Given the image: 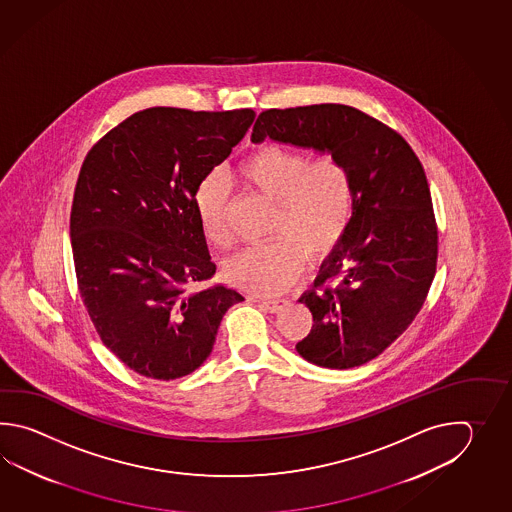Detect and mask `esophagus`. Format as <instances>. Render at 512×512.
I'll return each instance as SVG.
<instances>
[{
    "label": "esophagus",
    "instance_id": "obj_1",
    "mask_svg": "<svg viewBox=\"0 0 512 512\" xmlns=\"http://www.w3.org/2000/svg\"><path fill=\"white\" fill-rule=\"evenodd\" d=\"M283 304L282 300H260L261 307H265L269 313H278L280 309H282Z\"/></svg>",
    "mask_w": 512,
    "mask_h": 512
}]
</instances>
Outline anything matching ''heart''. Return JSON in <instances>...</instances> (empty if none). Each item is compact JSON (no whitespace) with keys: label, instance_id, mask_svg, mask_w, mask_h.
Listing matches in <instances>:
<instances>
[{"label":"heart","instance_id":"b5f03b06","mask_svg":"<svg viewBox=\"0 0 512 512\" xmlns=\"http://www.w3.org/2000/svg\"><path fill=\"white\" fill-rule=\"evenodd\" d=\"M236 177L254 196L274 205V241L232 256L223 269L225 278L249 293H283L302 269V258L324 260L344 240L355 212L353 175L333 155L311 163L309 153L267 144L240 163ZM194 205L208 243L229 247V188L223 175L203 177Z\"/></svg>","mask_w":512,"mask_h":512}]
</instances>
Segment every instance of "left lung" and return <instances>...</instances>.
<instances>
[{"instance_id": "1", "label": "left lung", "mask_w": 512, "mask_h": 512, "mask_svg": "<svg viewBox=\"0 0 512 512\" xmlns=\"http://www.w3.org/2000/svg\"><path fill=\"white\" fill-rule=\"evenodd\" d=\"M271 139L344 161L355 212L344 240L322 261L298 302L313 315L296 344L302 359L329 368L362 366L403 335L425 304L437 260V227L425 170L403 137L342 104L267 109L251 141Z\"/></svg>"}]
</instances>
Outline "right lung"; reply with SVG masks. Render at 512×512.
I'll use <instances>...</instances> for the list:
<instances>
[{"instance_id": "obj_1", "label": "right lung", "mask_w": 512, "mask_h": 512, "mask_svg": "<svg viewBox=\"0 0 512 512\" xmlns=\"http://www.w3.org/2000/svg\"><path fill=\"white\" fill-rule=\"evenodd\" d=\"M256 113L150 108L87 153L71 210L78 289L104 346L139 375L174 381L212 353L243 294L196 289L216 274L197 219V185Z\"/></svg>"}]
</instances>
